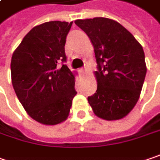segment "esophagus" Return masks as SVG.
<instances>
[{"mask_svg": "<svg viewBox=\"0 0 160 160\" xmlns=\"http://www.w3.org/2000/svg\"><path fill=\"white\" fill-rule=\"evenodd\" d=\"M79 71H80V73H81V74H84V73L86 72V67H84V68H81Z\"/></svg>", "mask_w": 160, "mask_h": 160, "instance_id": "esophagus-1", "label": "esophagus"}]
</instances>
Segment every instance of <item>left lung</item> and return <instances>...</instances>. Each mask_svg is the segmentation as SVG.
<instances>
[{
	"instance_id": "obj_1",
	"label": "left lung",
	"mask_w": 160,
	"mask_h": 160,
	"mask_svg": "<svg viewBox=\"0 0 160 160\" xmlns=\"http://www.w3.org/2000/svg\"><path fill=\"white\" fill-rule=\"evenodd\" d=\"M75 23L91 39L97 63V90L88 102L99 118L120 120L140 98L147 73L143 48L115 20L97 17Z\"/></svg>"
}]
</instances>
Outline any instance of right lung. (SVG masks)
Masks as SVG:
<instances>
[{
  "label": "right lung",
  "mask_w": 160,
  "mask_h": 160,
  "mask_svg": "<svg viewBox=\"0 0 160 160\" xmlns=\"http://www.w3.org/2000/svg\"><path fill=\"white\" fill-rule=\"evenodd\" d=\"M72 23L55 20L38 25L12 54L14 91L27 113L39 123L56 125L66 121L76 94L75 74L64 64Z\"/></svg>",
  "instance_id": "right-lung-1"
}]
</instances>
